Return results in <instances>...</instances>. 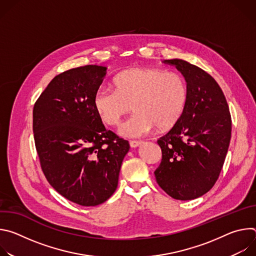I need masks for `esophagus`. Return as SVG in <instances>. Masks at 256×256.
Wrapping results in <instances>:
<instances>
[{
    "label": "esophagus",
    "mask_w": 256,
    "mask_h": 256,
    "mask_svg": "<svg viewBox=\"0 0 256 256\" xmlns=\"http://www.w3.org/2000/svg\"><path fill=\"white\" fill-rule=\"evenodd\" d=\"M142 140H130V146L132 148H136V147H138L140 144H142Z\"/></svg>",
    "instance_id": "34e87169"
}]
</instances>
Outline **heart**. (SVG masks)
<instances>
[{"mask_svg": "<svg viewBox=\"0 0 256 256\" xmlns=\"http://www.w3.org/2000/svg\"><path fill=\"white\" fill-rule=\"evenodd\" d=\"M112 84L114 90L96 91L93 106L100 120L110 126H118L134 107V114L120 128L128 138L142 136L156 126L160 130L174 126L184 114L188 99L184 77L157 68L124 70Z\"/></svg>", "mask_w": 256, "mask_h": 256, "instance_id": "1", "label": "heart"}]
</instances>
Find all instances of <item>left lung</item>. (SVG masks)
Instances as JSON below:
<instances>
[{
    "mask_svg": "<svg viewBox=\"0 0 256 256\" xmlns=\"http://www.w3.org/2000/svg\"><path fill=\"white\" fill-rule=\"evenodd\" d=\"M164 62L184 76L188 99L179 122L157 140L162 160L154 173L171 198L194 200L206 194L221 173L231 140V114L221 87L206 72L178 58Z\"/></svg>",
    "mask_w": 256,
    "mask_h": 256,
    "instance_id": "1",
    "label": "left lung"
}]
</instances>
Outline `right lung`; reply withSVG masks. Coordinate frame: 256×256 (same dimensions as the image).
<instances>
[{"instance_id":"1","label":"right lung","mask_w":256,"mask_h":256,"mask_svg":"<svg viewBox=\"0 0 256 256\" xmlns=\"http://www.w3.org/2000/svg\"><path fill=\"white\" fill-rule=\"evenodd\" d=\"M106 68L89 64L56 76L33 107V132L42 172L66 200L84 206L110 198L128 140L106 130L93 106Z\"/></svg>"}]
</instances>
